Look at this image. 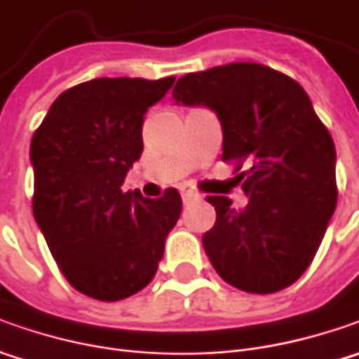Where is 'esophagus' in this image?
<instances>
[{"label":"esophagus","instance_id":"obj_1","mask_svg":"<svg viewBox=\"0 0 359 359\" xmlns=\"http://www.w3.org/2000/svg\"><path fill=\"white\" fill-rule=\"evenodd\" d=\"M180 191H182V198H184V201L198 200V198H200V194H198L194 187H189V186H182L180 187Z\"/></svg>","mask_w":359,"mask_h":359}]
</instances>
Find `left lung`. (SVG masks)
I'll use <instances>...</instances> for the list:
<instances>
[{"instance_id": "obj_1", "label": "left lung", "mask_w": 359, "mask_h": 359, "mask_svg": "<svg viewBox=\"0 0 359 359\" xmlns=\"http://www.w3.org/2000/svg\"><path fill=\"white\" fill-rule=\"evenodd\" d=\"M173 100L208 105L222 121L245 210L208 196L215 226L203 248L219 278L250 294H276L310 268L338 203L336 147L296 79L252 62L180 77ZM250 168L241 172V165Z\"/></svg>"}]
</instances>
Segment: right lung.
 Wrapping results in <instances>:
<instances>
[{
  "instance_id": "1",
  "label": "right lung",
  "mask_w": 359,
  "mask_h": 359,
  "mask_svg": "<svg viewBox=\"0 0 359 359\" xmlns=\"http://www.w3.org/2000/svg\"><path fill=\"white\" fill-rule=\"evenodd\" d=\"M175 77H100L65 90L32 137L34 217L63 278L86 296L118 302L154 280L182 196L123 191L144 151L142 123Z\"/></svg>"
}]
</instances>
